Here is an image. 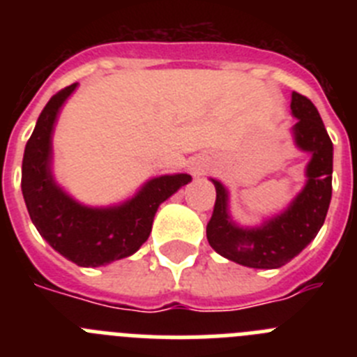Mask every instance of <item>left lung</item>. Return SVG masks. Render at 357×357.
Masks as SVG:
<instances>
[{"mask_svg":"<svg viewBox=\"0 0 357 357\" xmlns=\"http://www.w3.org/2000/svg\"><path fill=\"white\" fill-rule=\"evenodd\" d=\"M295 144L311 153L304 189L284 213L255 229H243L229 214V193L222 182L216 188L214 211L207 223V241L220 255L248 268H280L317 238L326 222L333 195V141L311 100L291 94Z\"/></svg>","mask_w":357,"mask_h":357,"instance_id":"left-lung-1","label":"left lung"}]
</instances>
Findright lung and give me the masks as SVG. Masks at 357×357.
I'll return each mask as SVG.
<instances>
[{
    "label": "right lung",
    "mask_w": 357,
    "mask_h": 357,
    "mask_svg": "<svg viewBox=\"0 0 357 357\" xmlns=\"http://www.w3.org/2000/svg\"><path fill=\"white\" fill-rule=\"evenodd\" d=\"M77 84L59 91L40 112L23 155L24 204L46 241L78 266H102L128 257L151 232L157 209L191 181L185 173L148 181L134 198L114 207H87L64 193L52 173V134L59 110Z\"/></svg>",
    "instance_id": "1"
}]
</instances>
